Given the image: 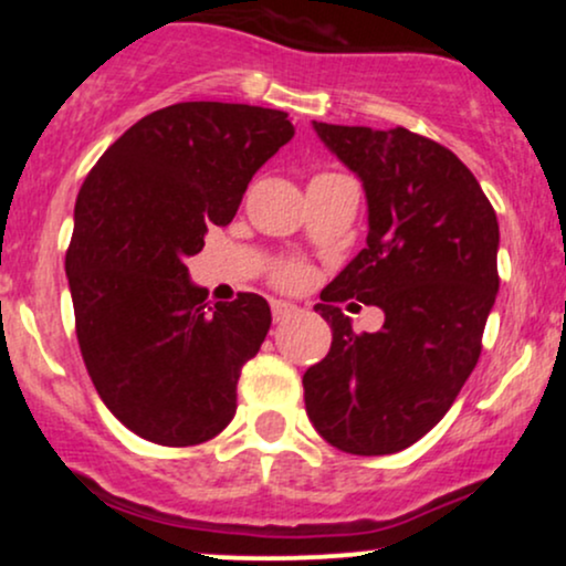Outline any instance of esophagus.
I'll list each match as a JSON object with an SVG mask.
<instances>
[{"mask_svg":"<svg viewBox=\"0 0 566 566\" xmlns=\"http://www.w3.org/2000/svg\"><path fill=\"white\" fill-rule=\"evenodd\" d=\"M297 305L295 303H287V301H274L271 303V314H274V322H284L290 319V316L297 314Z\"/></svg>","mask_w":566,"mask_h":566,"instance_id":"1","label":"esophagus"}]
</instances>
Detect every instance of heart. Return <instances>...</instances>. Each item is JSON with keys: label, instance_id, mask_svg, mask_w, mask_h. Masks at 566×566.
<instances>
[{"label": "heart", "instance_id": "heart-1", "mask_svg": "<svg viewBox=\"0 0 566 566\" xmlns=\"http://www.w3.org/2000/svg\"><path fill=\"white\" fill-rule=\"evenodd\" d=\"M305 279V271L301 265H284V269H279V282L287 284V287H297Z\"/></svg>", "mask_w": 566, "mask_h": 566}]
</instances>
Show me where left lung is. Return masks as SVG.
Here are the masks:
<instances>
[{
	"label": "left lung",
	"instance_id": "obj_1",
	"mask_svg": "<svg viewBox=\"0 0 566 566\" xmlns=\"http://www.w3.org/2000/svg\"><path fill=\"white\" fill-rule=\"evenodd\" d=\"M367 197V247L314 305L333 346L303 375L305 412L350 454H391L439 423L476 367L500 287L497 216L450 148L405 127L314 122ZM356 296L387 314L356 336L336 303Z\"/></svg>",
	"mask_w": 566,
	"mask_h": 566
}]
</instances>
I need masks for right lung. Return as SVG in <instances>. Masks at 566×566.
<instances>
[{"instance_id": "1", "label": "right lung", "mask_w": 566, "mask_h": 566, "mask_svg": "<svg viewBox=\"0 0 566 566\" xmlns=\"http://www.w3.org/2000/svg\"><path fill=\"white\" fill-rule=\"evenodd\" d=\"M292 135L276 108L175 103L135 122L84 178L66 252L82 359L114 418L154 444H201L237 412L271 308L255 292L210 305L186 261Z\"/></svg>"}]
</instances>
